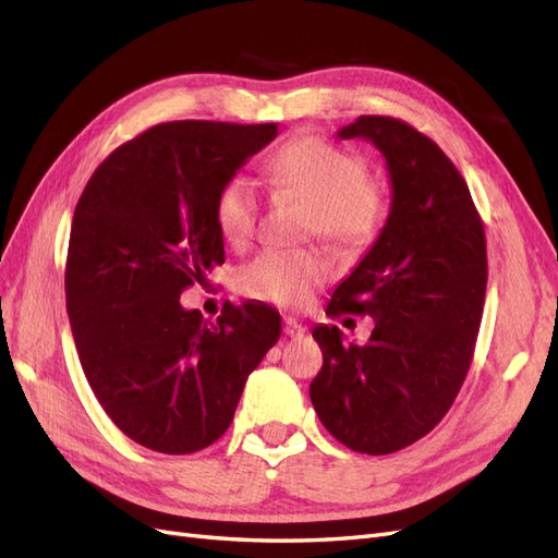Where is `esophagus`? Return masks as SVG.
<instances>
[{"label":"esophagus","mask_w":558,"mask_h":558,"mask_svg":"<svg viewBox=\"0 0 558 558\" xmlns=\"http://www.w3.org/2000/svg\"><path fill=\"white\" fill-rule=\"evenodd\" d=\"M282 331L288 333L290 339H299V337H304L306 329H304V325H299V323L294 320V317L288 315V317H284V320H282Z\"/></svg>","instance_id":"34e87169"}]
</instances>
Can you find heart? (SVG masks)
Masks as SVG:
<instances>
[{"mask_svg": "<svg viewBox=\"0 0 558 558\" xmlns=\"http://www.w3.org/2000/svg\"><path fill=\"white\" fill-rule=\"evenodd\" d=\"M266 174L276 191L311 205L306 231L341 252L369 247L384 227L386 196L369 182V166L355 151L320 135H299L268 158ZM259 217L254 184L235 174L215 198V221L231 245H245ZM329 278L317 250H264L238 270V292L284 308H301Z\"/></svg>", "mask_w": 558, "mask_h": 558, "instance_id": "1", "label": "heart"}]
</instances>
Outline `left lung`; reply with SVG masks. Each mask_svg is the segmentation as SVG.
Returning <instances> with one entry per match:
<instances>
[{
	"instance_id": "1",
	"label": "left lung",
	"mask_w": 558,
	"mask_h": 558,
	"mask_svg": "<svg viewBox=\"0 0 558 558\" xmlns=\"http://www.w3.org/2000/svg\"><path fill=\"white\" fill-rule=\"evenodd\" d=\"M339 137L369 140L386 156L392 203L327 306L329 317L372 315V337L357 345L333 325L313 329L323 369L311 402L348 449L386 456L425 437L463 386L486 294V235L449 156L409 123L360 117Z\"/></svg>"
}]
</instances>
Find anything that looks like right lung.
I'll use <instances>...</instances> for the list:
<instances>
[{
  "mask_svg": "<svg viewBox=\"0 0 558 558\" xmlns=\"http://www.w3.org/2000/svg\"><path fill=\"white\" fill-rule=\"evenodd\" d=\"M278 123L170 121L125 142L76 203L65 294L88 386L123 435L151 451L210 447L233 421L247 376L280 339L264 304L217 323L180 294L225 262L215 198Z\"/></svg>",
  "mask_w": 558,
  "mask_h": 558,
  "instance_id": "right-lung-1",
  "label": "right lung"
}]
</instances>
